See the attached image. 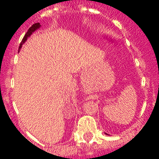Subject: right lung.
I'll return each instance as SVG.
<instances>
[{"instance_id":"add662e5","label":"right lung","mask_w":159,"mask_h":159,"mask_svg":"<svg viewBox=\"0 0 159 159\" xmlns=\"http://www.w3.org/2000/svg\"><path fill=\"white\" fill-rule=\"evenodd\" d=\"M40 26H41V25H40L39 23H36V24H34L33 25H31V27H30V28L28 30V31L26 32V34L25 35V36H24V38H23L22 42H21V43H20V46H19V49L21 48V47H22V45L24 44V42H25L26 40H27V38H28V37H29V36H30L31 34H32V32H34V31H35L36 30L38 29Z\"/></svg>"}]
</instances>
